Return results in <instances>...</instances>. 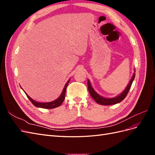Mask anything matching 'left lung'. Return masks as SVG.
Wrapping results in <instances>:
<instances>
[{
    "mask_svg": "<svg viewBox=\"0 0 155 155\" xmlns=\"http://www.w3.org/2000/svg\"><path fill=\"white\" fill-rule=\"evenodd\" d=\"M135 78V73L133 74V76H132V78L130 79V80L128 84V85L127 86L125 90L121 92L120 95L118 96L114 97H112V98H106L103 96H101L100 95L98 94L96 91L94 90L93 88L91 86V82L89 81L88 79L87 81V85H88V89L89 93L91 96V97L93 98L94 100L98 104L103 105H114L116 104H118V103L121 102L122 100L125 99V97L127 95V94L130 90V88L131 87V85H132L133 81L134 80V79Z\"/></svg>",
    "mask_w": 155,
    "mask_h": 155,
    "instance_id": "left-lung-1",
    "label": "left lung"
}]
</instances>
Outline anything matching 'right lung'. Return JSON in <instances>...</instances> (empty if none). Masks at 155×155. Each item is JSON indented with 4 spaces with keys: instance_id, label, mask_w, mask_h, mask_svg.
Returning a JSON list of instances; mask_svg holds the SVG:
<instances>
[{
    "instance_id": "right-lung-1",
    "label": "right lung",
    "mask_w": 155,
    "mask_h": 155,
    "mask_svg": "<svg viewBox=\"0 0 155 155\" xmlns=\"http://www.w3.org/2000/svg\"><path fill=\"white\" fill-rule=\"evenodd\" d=\"M70 81V79H68V81H67V83L65 84L63 90V92L61 93V94L60 95V96L58 98V99H56L54 101H50V102H47V103H39V102H37L35 100H34L33 99L27 94L26 93V95L27 96V97H28V99L30 100V101L32 103L33 105H35L37 107H41V108H43V109H54V108H56L58 107H59L61 105L63 104V102L64 100V96H65V92H66V89L68 85V83Z\"/></svg>"
}]
</instances>
